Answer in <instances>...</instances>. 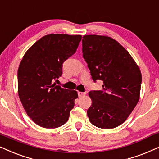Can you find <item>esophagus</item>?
<instances>
[{"instance_id":"1","label":"esophagus","mask_w":159,"mask_h":159,"mask_svg":"<svg viewBox=\"0 0 159 159\" xmlns=\"http://www.w3.org/2000/svg\"><path fill=\"white\" fill-rule=\"evenodd\" d=\"M85 94H86V93L78 91V96H79V97H82V96H84Z\"/></svg>"}]
</instances>
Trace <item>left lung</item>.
I'll list each match as a JSON object with an SVG mask.
<instances>
[{
	"label": "left lung",
	"mask_w": 159,
	"mask_h": 159,
	"mask_svg": "<svg viewBox=\"0 0 159 159\" xmlns=\"http://www.w3.org/2000/svg\"><path fill=\"white\" fill-rule=\"evenodd\" d=\"M82 42L92 79L104 83L102 90L89 92V120L101 129H113L125 122L139 102L141 71L129 52L111 37L86 35Z\"/></svg>",
	"instance_id": "left-lung-1"
}]
</instances>
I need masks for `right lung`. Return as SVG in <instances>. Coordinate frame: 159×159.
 Here are the masks:
<instances>
[{
    "label": "right lung",
    "instance_id": "obj_1",
    "mask_svg": "<svg viewBox=\"0 0 159 159\" xmlns=\"http://www.w3.org/2000/svg\"><path fill=\"white\" fill-rule=\"evenodd\" d=\"M81 35L49 34L27 50L18 69V94L27 115L39 126L65 124L78 97L74 90L52 84L62 76L63 63L77 50Z\"/></svg>",
    "mask_w": 159,
    "mask_h": 159
}]
</instances>
